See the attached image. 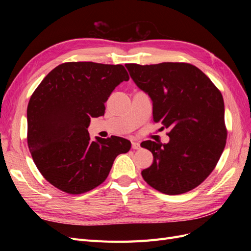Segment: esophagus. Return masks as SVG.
<instances>
[{
	"label": "esophagus",
	"mask_w": 251,
	"mask_h": 251,
	"mask_svg": "<svg viewBox=\"0 0 251 251\" xmlns=\"http://www.w3.org/2000/svg\"><path fill=\"white\" fill-rule=\"evenodd\" d=\"M132 149L133 150H139L140 149V143L136 140L132 141Z\"/></svg>",
	"instance_id": "esophagus-1"
}]
</instances>
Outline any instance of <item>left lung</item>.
Listing matches in <instances>:
<instances>
[{
    "instance_id": "obj_1",
    "label": "left lung",
    "mask_w": 251,
    "mask_h": 251,
    "mask_svg": "<svg viewBox=\"0 0 251 251\" xmlns=\"http://www.w3.org/2000/svg\"><path fill=\"white\" fill-rule=\"evenodd\" d=\"M126 67L153 101L154 123L171 130L168 143H142L154 156L153 164L141 172L144 181L166 195L192 191L214 171L225 148L221 92L200 69L187 63Z\"/></svg>"
}]
</instances>
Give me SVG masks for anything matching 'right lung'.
Masks as SVG:
<instances>
[{
	"label": "right lung",
	"mask_w": 251,
	"mask_h": 251,
	"mask_svg": "<svg viewBox=\"0 0 251 251\" xmlns=\"http://www.w3.org/2000/svg\"><path fill=\"white\" fill-rule=\"evenodd\" d=\"M123 65L70 62L55 67L35 89L27 108V142L33 161L49 183L79 195L107 179L115 158L131 149L117 136L90 138L91 117L128 80Z\"/></svg>",
	"instance_id": "add662e5"
}]
</instances>
